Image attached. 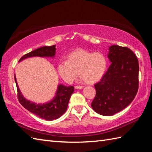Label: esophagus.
I'll list each match as a JSON object with an SVG mask.
<instances>
[{"instance_id": "1", "label": "esophagus", "mask_w": 152, "mask_h": 152, "mask_svg": "<svg viewBox=\"0 0 152 152\" xmlns=\"http://www.w3.org/2000/svg\"><path fill=\"white\" fill-rule=\"evenodd\" d=\"M83 86H75V89H83Z\"/></svg>"}]
</instances>
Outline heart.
Here are the masks:
<instances>
[{"label":"heart","mask_w":152,"mask_h":152,"mask_svg":"<svg viewBox=\"0 0 152 152\" xmlns=\"http://www.w3.org/2000/svg\"><path fill=\"white\" fill-rule=\"evenodd\" d=\"M106 67L107 61L103 54L78 50L68 55L66 61L59 63L57 71L61 78L68 83L76 79L78 72L86 83L92 84L102 78Z\"/></svg>","instance_id":"heart-1"}]
</instances>
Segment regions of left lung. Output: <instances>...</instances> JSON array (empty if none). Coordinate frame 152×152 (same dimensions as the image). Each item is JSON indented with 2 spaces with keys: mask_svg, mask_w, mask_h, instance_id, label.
I'll return each mask as SVG.
<instances>
[{
  "mask_svg": "<svg viewBox=\"0 0 152 152\" xmlns=\"http://www.w3.org/2000/svg\"><path fill=\"white\" fill-rule=\"evenodd\" d=\"M108 57L112 63L101 81L94 85L96 95L91 103L98 114L110 116L129 105L138 89V61L127 47L113 45Z\"/></svg>",
  "mask_w": 152,
  "mask_h": 152,
  "instance_id": "8db88e82",
  "label": "left lung"
}]
</instances>
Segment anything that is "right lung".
Returning a JSON list of instances; mask_svg holds the SVG:
<instances>
[{
    "label": "right lung",
    "instance_id": "right-lung-1",
    "mask_svg": "<svg viewBox=\"0 0 152 152\" xmlns=\"http://www.w3.org/2000/svg\"><path fill=\"white\" fill-rule=\"evenodd\" d=\"M56 45L51 46L39 48L24 55L19 59V62L26 58L32 57H53L56 55ZM14 79L16 86H17L18 98L20 104L27 110L38 116L39 118L48 121L57 119L66 112L70 96L74 91V88L72 86L67 87L62 84H59L57 87L56 96L53 99L52 101L42 104H37V103L28 101L23 96L18 85L15 75L14 76Z\"/></svg>",
    "mask_w": 152,
    "mask_h": 152
}]
</instances>
